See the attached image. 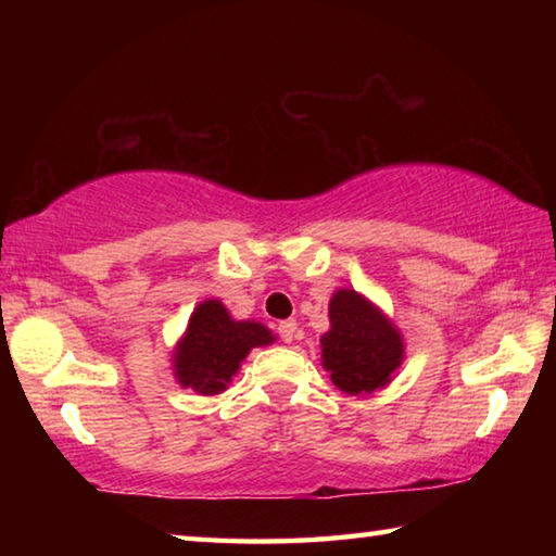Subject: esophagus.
<instances>
[{
    "instance_id": "1",
    "label": "esophagus",
    "mask_w": 556,
    "mask_h": 556,
    "mask_svg": "<svg viewBox=\"0 0 556 556\" xmlns=\"http://www.w3.org/2000/svg\"><path fill=\"white\" fill-rule=\"evenodd\" d=\"M277 333H279V338L285 343H291L296 338V321L294 318H287V321H281L279 326H277Z\"/></svg>"
}]
</instances>
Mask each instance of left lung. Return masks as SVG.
<instances>
[{
	"instance_id": "8db88e82",
	"label": "left lung",
	"mask_w": 556,
	"mask_h": 556,
	"mask_svg": "<svg viewBox=\"0 0 556 556\" xmlns=\"http://www.w3.org/2000/svg\"><path fill=\"white\" fill-rule=\"evenodd\" d=\"M328 316L331 331L321 338V357L336 388L348 394L384 388L404 353L394 326L353 289L336 291Z\"/></svg>"
}]
</instances>
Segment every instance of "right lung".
<instances>
[{
  "instance_id": "add662e5",
  "label": "right lung",
  "mask_w": 556,
  "mask_h": 556,
  "mask_svg": "<svg viewBox=\"0 0 556 556\" xmlns=\"http://www.w3.org/2000/svg\"><path fill=\"white\" fill-rule=\"evenodd\" d=\"M275 341L265 326L255 321H232L218 299L203 301L188 321L184 341L174 355V370L184 388L201 394H218L238 372L255 345Z\"/></svg>"
}]
</instances>
